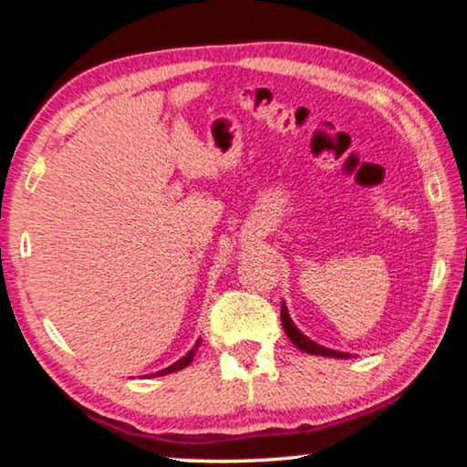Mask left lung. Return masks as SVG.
Masks as SVG:
<instances>
[{
	"label": "left lung",
	"instance_id": "obj_1",
	"mask_svg": "<svg viewBox=\"0 0 467 467\" xmlns=\"http://www.w3.org/2000/svg\"><path fill=\"white\" fill-rule=\"evenodd\" d=\"M280 317H282V326L284 331H286V336L290 337V342L295 344L298 350L303 352H309V354H317V357H329V358H350V354L348 352H337V350H331V348L321 346L317 342H313V339L306 337L303 331H300L295 323L290 319V313L286 309V305L282 303V311H280Z\"/></svg>",
	"mask_w": 467,
	"mask_h": 467
}]
</instances>
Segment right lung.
Segmentation results:
<instances>
[{"mask_svg": "<svg viewBox=\"0 0 467 467\" xmlns=\"http://www.w3.org/2000/svg\"><path fill=\"white\" fill-rule=\"evenodd\" d=\"M200 344H202V337L197 339L195 342V346L192 348V350H189L183 358H179L177 362H172L171 367H167V368H162V370H158V373H152L150 377H162V375H171V373H175V370H181V368H185L187 365H192V360H193V357H195V352H197V348H200Z\"/></svg>", "mask_w": 467, "mask_h": 467, "instance_id": "right-lung-1", "label": "right lung"}]
</instances>
